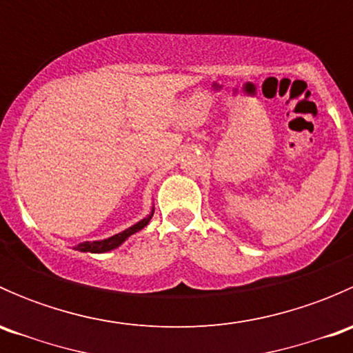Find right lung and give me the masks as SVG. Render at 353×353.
I'll return each instance as SVG.
<instances>
[{
  "mask_svg": "<svg viewBox=\"0 0 353 353\" xmlns=\"http://www.w3.org/2000/svg\"><path fill=\"white\" fill-rule=\"evenodd\" d=\"M154 212H155V206H152L150 213H148L145 219H141L140 222H137L134 225L128 227L126 230H123V232L119 234H114V236L108 237V239H102V241H85V243H80L74 245V251H80V252H108V251H112V249L119 248L121 244L124 243V241L130 239L133 234L140 232L141 229H145V227L148 225V222H150V219L154 216Z\"/></svg>",
  "mask_w": 353,
  "mask_h": 353,
  "instance_id": "right-lung-1",
  "label": "right lung"
}]
</instances>
